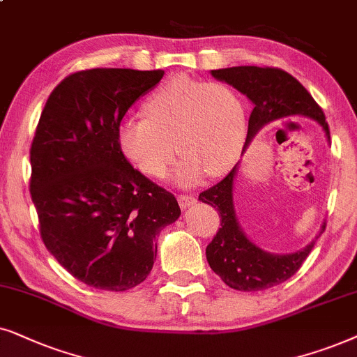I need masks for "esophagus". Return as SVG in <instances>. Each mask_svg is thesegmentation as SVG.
I'll use <instances>...</instances> for the list:
<instances>
[{
    "label": "esophagus",
    "mask_w": 357,
    "mask_h": 357,
    "mask_svg": "<svg viewBox=\"0 0 357 357\" xmlns=\"http://www.w3.org/2000/svg\"><path fill=\"white\" fill-rule=\"evenodd\" d=\"M178 202L181 208H188V207L194 206V204L197 202V199H196V196H192V194H179Z\"/></svg>",
    "instance_id": "34e87169"
}]
</instances>
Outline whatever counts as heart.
Returning a JSON list of instances; mask_svg holds the SVG:
<instances>
[{
    "label": "heart",
    "instance_id": "obj_1",
    "mask_svg": "<svg viewBox=\"0 0 357 357\" xmlns=\"http://www.w3.org/2000/svg\"><path fill=\"white\" fill-rule=\"evenodd\" d=\"M144 112L146 119L121 123L117 140L127 160L151 178H163L176 151L183 156L176 169L181 184L197 183L204 173L217 178L243 150L246 106L228 83L174 76L146 99Z\"/></svg>",
    "mask_w": 357,
    "mask_h": 357
}]
</instances>
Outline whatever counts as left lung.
Wrapping results in <instances>:
<instances>
[{"label": "left lung", "mask_w": 357, "mask_h": 357, "mask_svg": "<svg viewBox=\"0 0 357 357\" xmlns=\"http://www.w3.org/2000/svg\"><path fill=\"white\" fill-rule=\"evenodd\" d=\"M212 75L246 94L253 102L245 145L250 144L256 132L266 123L291 116L315 119L330 140V129L321 107L287 71L274 66H231L212 70ZM235 173L236 166L220 183L199 194V199L215 207L220 217V228L207 245L206 256L213 273L220 275L228 287L243 292L264 291L291 279L310 255L315 241L297 253L289 255L266 253L251 243L236 222L234 208ZM325 228L326 223L321 227L320 234Z\"/></svg>", "instance_id": "obj_1"}]
</instances>
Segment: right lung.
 <instances>
[{"label":"right lung","mask_w":357,"mask_h":357,"mask_svg":"<svg viewBox=\"0 0 357 357\" xmlns=\"http://www.w3.org/2000/svg\"><path fill=\"white\" fill-rule=\"evenodd\" d=\"M163 70L91 68L61 79L31 145V197L47 250L88 286L122 292L153 268L156 236L181 215L173 194L129 163L117 132Z\"/></svg>","instance_id":"right-lung-1"}]
</instances>
